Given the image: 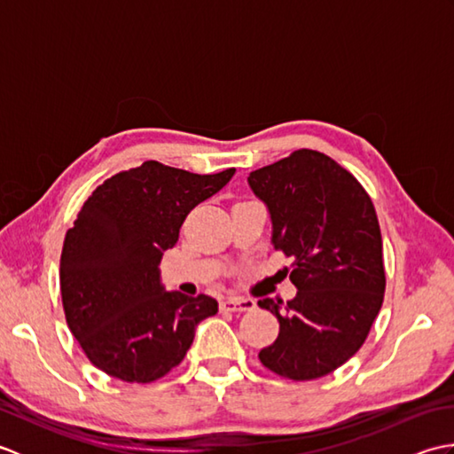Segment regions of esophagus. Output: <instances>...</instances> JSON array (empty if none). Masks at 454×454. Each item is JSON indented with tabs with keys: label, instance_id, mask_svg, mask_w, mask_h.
<instances>
[{
	"label": "esophagus",
	"instance_id": "1",
	"mask_svg": "<svg viewBox=\"0 0 454 454\" xmlns=\"http://www.w3.org/2000/svg\"><path fill=\"white\" fill-rule=\"evenodd\" d=\"M255 308V302L249 301V298H226V301L220 302V310L224 312H249Z\"/></svg>",
	"mask_w": 454,
	"mask_h": 454
}]
</instances>
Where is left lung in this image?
Here are the masks:
<instances>
[{
  "label": "left lung",
  "instance_id": "1",
  "mask_svg": "<svg viewBox=\"0 0 454 454\" xmlns=\"http://www.w3.org/2000/svg\"><path fill=\"white\" fill-rule=\"evenodd\" d=\"M247 183L271 215L275 249L293 257L285 271L298 288L288 302H257L278 320L259 361L283 379H320L361 349L384 301L372 200L340 163L306 148L252 171Z\"/></svg>",
  "mask_w": 454,
  "mask_h": 454
}]
</instances>
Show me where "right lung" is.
<instances>
[{
	"label": "right lung",
	"instance_id": "obj_1",
	"mask_svg": "<svg viewBox=\"0 0 454 454\" xmlns=\"http://www.w3.org/2000/svg\"><path fill=\"white\" fill-rule=\"evenodd\" d=\"M236 173L212 176L144 161L105 179L66 232L60 291L67 327L114 379L148 384L177 366L199 322L218 312L207 294L163 291L160 263L199 202Z\"/></svg>",
	"mask_w": 454,
	"mask_h": 454
}]
</instances>
